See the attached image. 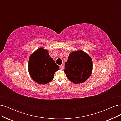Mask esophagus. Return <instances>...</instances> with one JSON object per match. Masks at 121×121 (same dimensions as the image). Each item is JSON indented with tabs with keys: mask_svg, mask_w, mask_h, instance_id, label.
Masks as SVG:
<instances>
[{
	"mask_svg": "<svg viewBox=\"0 0 121 121\" xmlns=\"http://www.w3.org/2000/svg\"><path fill=\"white\" fill-rule=\"evenodd\" d=\"M60 70H63V69H64V67H63V66L61 65V66H60Z\"/></svg>",
	"mask_w": 121,
	"mask_h": 121,
	"instance_id": "obj_1",
	"label": "esophagus"
}]
</instances>
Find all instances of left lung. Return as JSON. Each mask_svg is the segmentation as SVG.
I'll list each match as a JSON object with an SVG mask.
<instances>
[{
    "instance_id": "left-lung-1",
    "label": "left lung",
    "mask_w": 121,
    "mask_h": 121,
    "mask_svg": "<svg viewBox=\"0 0 121 121\" xmlns=\"http://www.w3.org/2000/svg\"><path fill=\"white\" fill-rule=\"evenodd\" d=\"M93 70L91 57L81 50L71 52L65 63L66 77L74 84L84 83L90 77Z\"/></svg>"
}]
</instances>
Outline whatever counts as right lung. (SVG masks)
Segmentation results:
<instances>
[{"label":"right lung","instance_id":"right-lung-1","mask_svg":"<svg viewBox=\"0 0 121 121\" xmlns=\"http://www.w3.org/2000/svg\"><path fill=\"white\" fill-rule=\"evenodd\" d=\"M28 71L35 82L46 84L51 82L59 67L49 54L48 51L40 47L31 54L28 61Z\"/></svg>","mask_w":121,"mask_h":121}]
</instances>
